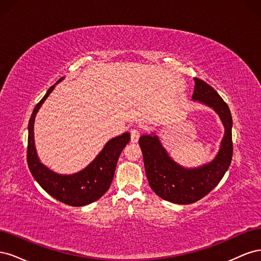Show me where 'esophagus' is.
I'll list each match as a JSON object with an SVG mask.
<instances>
[{
	"mask_svg": "<svg viewBox=\"0 0 261 261\" xmlns=\"http://www.w3.org/2000/svg\"><path fill=\"white\" fill-rule=\"evenodd\" d=\"M140 136V130L138 128H133L130 130V140L132 143H137Z\"/></svg>",
	"mask_w": 261,
	"mask_h": 261,
	"instance_id": "1",
	"label": "esophagus"
}]
</instances>
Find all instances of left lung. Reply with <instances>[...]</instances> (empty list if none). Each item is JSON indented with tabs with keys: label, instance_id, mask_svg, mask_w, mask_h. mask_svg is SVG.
Listing matches in <instances>:
<instances>
[{
	"label": "left lung",
	"instance_id": "8db88e82",
	"mask_svg": "<svg viewBox=\"0 0 261 261\" xmlns=\"http://www.w3.org/2000/svg\"><path fill=\"white\" fill-rule=\"evenodd\" d=\"M195 83L193 100L215 109L225 127L216 159L201 168L187 170L171 159L156 136L143 135L139 138L150 187L162 199L178 204L193 203L208 195L224 176L233 155L230 109L209 84L199 78H195Z\"/></svg>",
	"mask_w": 261,
	"mask_h": 261
}]
</instances>
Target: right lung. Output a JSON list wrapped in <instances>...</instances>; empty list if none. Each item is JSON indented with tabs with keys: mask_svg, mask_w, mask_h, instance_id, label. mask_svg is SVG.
Here are the masks:
<instances>
[{
	"mask_svg": "<svg viewBox=\"0 0 261 261\" xmlns=\"http://www.w3.org/2000/svg\"><path fill=\"white\" fill-rule=\"evenodd\" d=\"M53 89L54 86H51L45 96L40 102H38L29 120L27 147L28 168L39 185L53 198L68 206L83 207L97 201L110 188L113 180L118 156L124 147L129 143L130 136L128 133H124L123 135L110 140L88 167L75 174L60 175L50 171L38 159L34 141V122L38 110L40 109Z\"/></svg>",
	"mask_w": 261,
	"mask_h": 261,
	"instance_id": "1",
	"label": "right lung"
}]
</instances>
